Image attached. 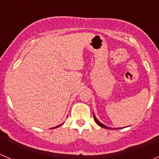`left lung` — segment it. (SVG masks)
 Returning a JSON list of instances; mask_svg holds the SVG:
<instances>
[{
    "label": "left lung",
    "instance_id": "1",
    "mask_svg": "<svg viewBox=\"0 0 159 159\" xmlns=\"http://www.w3.org/2000/svg\"><path fill=\"white\" fill-rule=\"evenodd\" d=\"M93 117H94V120H95V122H96V123H97L98 125H99V126L102 127V128H105V129H111V128H109V127H107V126H106V125H104L103 124H102V123H101V122H99V121L97 120V119H96V116H95V115H93Z\"/></svg>",
    "mask_w": 159,
    "mask_h": 159
}]
</instances>
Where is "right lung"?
Instances as JSON below:
<instances>
[{"label":"right lung","instance_id":"right-lung-1","mask_svg":"<svg viewBox=\"0 0 159 159\" xmlns=\"http://www.w3.org/2000/svg\"><path fill=\"white\" fill-rule=\"evenodd\" d=\"M61 125H62V124H61ZM58 125V126H56V127H54V128H57V127H59V126H60V125Z\"/></svg>","mask_w":159,"mask_h":159}]
</instances>
